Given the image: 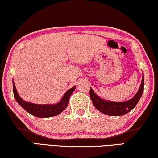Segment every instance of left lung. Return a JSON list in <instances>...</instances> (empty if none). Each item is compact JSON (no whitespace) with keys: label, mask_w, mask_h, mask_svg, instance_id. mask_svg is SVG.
Listing matches in <instances>:
<instances>
[{"label":"left lung","mask_w":158,"mask_h":158,"mask_svg":"<svg viewBox=\"0 0 158 158\" xmlns=\"http://www.w3.org/2000/svg\"><path fill=\"white\" fill-rule=\"evenodd\" d=\"M144 76H143L142 83H141L138 92L131 99L128 101L119 102L106 101L98 97L91 88L90 90V97L96 109L101 112L102 113L110 116H120L131 111L136 106L144 91Z\"/></svg>","instance_id":"8db88e82"}]
</instances>
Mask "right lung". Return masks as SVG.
I'll use <instances>...</instances> for the list:
<instances>
[{
	"instance_id": "right-lung-1",
	"label": "right lung",
	"mask_w": 158,
	"mask_h": 158,
	"mask_svg": "<svg viewBox=\"0 0 158 158\" xmlns=\"http://www.w3.org/2000/svg\"><path fill=\"white\" fill-rule=\"evenodd\" d=\"M75 86L72 87L69 89L60 100L59 103L55 104H32L30 102H26L19 97L17 93L15 84L13 81V91L14 96L18 104L24 108V110L29 112L32 115L38 117V118H50V117L56 116L57 114H60L63 112L65 108L67 107L69 103V99L71 94L75 91Z\"/></svg>"
}]
</instances>
